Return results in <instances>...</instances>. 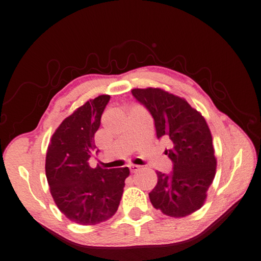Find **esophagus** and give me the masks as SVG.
Listing matches in <instances>:
<instances>
[{
	"instance_id": "1",
	"label": "esophagus",
	"mask_w": 261,
	"mask_h": 261,
	"mask_svg": "<svg viewBox=\"0 0 261 261\" xmlns=\"http://www.w3.org/2000/svg\"><path fill=\"white\" fill-rule=\"evenodd\" d=\"M128 168L130 170V173H136L137 170H140V166H136V165H129Z\"/></svg>"
}]
</instances>
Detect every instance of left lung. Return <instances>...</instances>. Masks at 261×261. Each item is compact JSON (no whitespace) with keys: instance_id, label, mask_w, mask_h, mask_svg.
<instances>
[{"instance_id":"obj_1","label":"left lung","mask_w":261,"mask_h":261,"mask_svg":"<svg viewBox=\"0 0 261 261\" xmlns=\"http://www.w3.org/2000/svg\"><path fill=\"white\" fill-rule=\"evenodd\" d=\"M132 94L153 118L156 137L171 143L166 154L173 162V171H156L158 183L149 193L152 205L170 217L193 214L202 207L216 174L207 122L184 99L160 88H134Z\"/></svg>"}]
</instances>
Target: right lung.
Masks as SVG:
<instances>
[{"label":"right lung","mask_w":261,"mask_h":261,"mask_svg":"<svg viewBox=\"0 0 261 261\" xmlns=\"http://www.w3.org/2000/svg\"><path fill=\"white\" fill-rule=\"evenodd\" d=\"M109 101V95H100L78 108L58 127L47 147L45 173L52 198L68 219L80 225L111 218L129 175L128 167L92 168L88 162L99 153L94 135Z\"/></svg>","instance_id":"add662e5"}]
</instances>
